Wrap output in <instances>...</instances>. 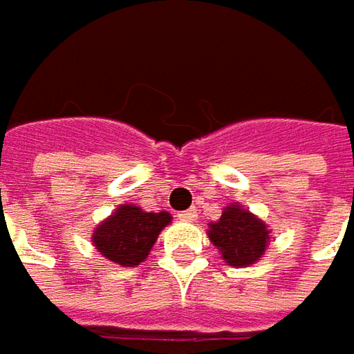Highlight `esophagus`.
I'll use <instances>...</instances> for the list:
<instances>
[{"mask_svg": "<svg viewBox=\"0 0 354 354\" xmlns=\"http://www.w3.org/2000/svg\"><path fill=\"white\" fill-rule=\"evenodd\" d=\"M177 217H179V219H183V221H195V217H197V209H195V207H189V209H185V212H179Z\"/></svg>", "mask_w": 354, "mask_h": 354, "instance_id": "34e87169", "label": "esophagus"}]
</instances>
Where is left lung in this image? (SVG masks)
<instances>
[{
  "instance_id": "1",
  "label": "left lung",
  "mask_w": 354,
  "mask_h": 354,
  "mask_svg": "<svg viewBox=\"0 0 354 354\" xmlns=\"http://www.w3.org/2000/svg\"><path fill=\"white\" fill-rule=\"evenodd\" d=\"M207 236L219 250L225 264L243 268L256 264L264 256L270 241V230L250 209L232 203L223 209L217 221L209 223Z\"/></svg>"
}]
</instances>
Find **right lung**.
<instances>
[{
    "mask_svg": "<svg viewBox=\"0 0 354 354\" xmlns=\"http://www.w3.org/2000/svg\"><path fill=\"white\" fill-rule=\"evenodd\" d=\"M167 212H142L137 205H118L92 234L94 248L114 264L139 266L153 250L161 230L171 223Z\"/></svg>",
    "mask_w": 354,
    "mask_h": 354,
    "instance_id": "obj_1",
    "label": "right lung"
}]
</instances>
